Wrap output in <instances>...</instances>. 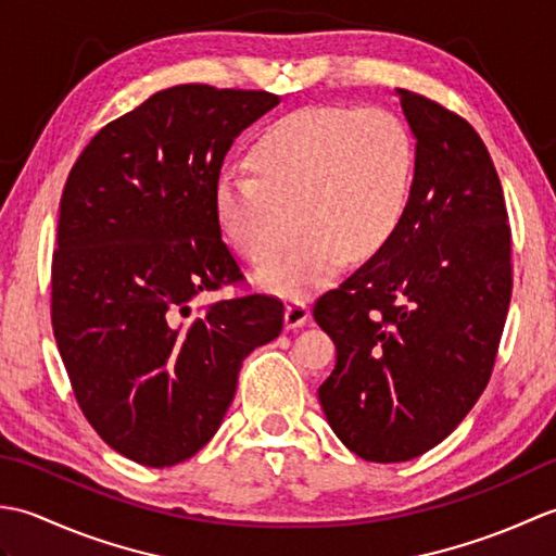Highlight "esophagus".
<instances>
[{"label":"esophagus","instance_id":"obj_1","mask_svg":"<svg viewBox=\"0 0 556 556\" xmlns=\"http://www.w3.org/2000/svg\"><path fill=\"white\" fill-rule=\"evenodd\" d=\"M308 317H311V308L303 301L293 299V301L287 303V311H285L287 329H296V327L305 325V320H308Z\"/></svg>","mask_w":556,"mask_h":556}]
</instances>
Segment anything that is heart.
I'll use <instances>...</instances> for the list:
<instances>
[{"instance_id":"1","label":"heart","mask_w":556,"mask_h":556,"mask_svg":"<svg viewBox=\"0 0 556 556\" xmlns=\"http://www.w3.org/2000/svg\"><path fill=\"white\" fill-rule=\"evenodd\" d=\"M251 167L222 172L219 227L251 265L275 260L303 224V241L257 271V285L303 296L329 285L346 260H368L408 207L416 140L399 114L370 108H301L251 146Z\"/></svg>"}]
</instances>
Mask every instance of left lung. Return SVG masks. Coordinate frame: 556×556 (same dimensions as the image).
<instances>
[{
	"mask_svg": "<svg viewBox=\"0 0 556 556\" xmlns=\"http://www.w3.org/2000/svg\"><path fill=\"white\" fill-rule=\"evenodd\" d=\"M416 136L408 207L392 239L313 305L337 365L327 422L375 464L416 458L488 387L511 301V229L497 169L464 116L399 90Z\"/></svg>",
	"mask_w": 556,
	"mask_h": 556,
	"instance_id": "left-lung-1",
	"label": "left lung"
}]
</instances>
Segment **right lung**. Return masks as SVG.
I'll return each instance as SVG.
<instances>
[{
    "label": "right lung",
    "instance_id": "1",
    "mask_svg": "<svg viewBox=\"0 0 556 556\" xmlns=\"http://www.w3.org/2000/svg\"><path fill=\"white\" fill-rule=\"evenodd\" d=\"M279 98L188 83L110 122L80 152L59 203L52 329L71 389L114 452L150 468L203 448L243 358L279 337L285 303L198 293L243 275L215 207L224 157Z\"/></svg>",
    "mask_w": 556,
    "mask_h": 556
}]
</instances>
